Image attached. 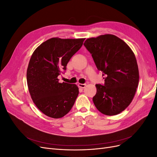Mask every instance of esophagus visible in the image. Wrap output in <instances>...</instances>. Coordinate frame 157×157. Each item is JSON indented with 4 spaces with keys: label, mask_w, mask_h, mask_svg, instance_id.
I'll return each mask as SVG.
<instances>
[{
    "label": "esophagus",
    "mask_w": 157,
    "mask_h": 157,
    "mask_svg": "<svg viewBox=\"0 0 157 157\" xmlns=\"http://www.w3.org/2000/svg\"><path fill=\"white\" fill-rule=\"evenodd\" d=\"M78 87L81 88H84L86 86V84H80V83H79L78 84Z\"/></svg>",
    "instance_id": "esophagus-1"
}]
</instances>
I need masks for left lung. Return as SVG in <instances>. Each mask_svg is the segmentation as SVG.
<instances>
[{"label":"left lung","mask_w":157,"mask_h":157,"mask_svg":"<svg viewBox=\"0 0 157 157\" xmlns=\"http://www.w3.org/2000/svg\"><path fill=\"white\" fill-rule=\"evenodd\" d=\"M101 71L104 84H96L93 101L104 115L119 114L130 105L139 83V70L134 52L125 42L107 34L90 38L84 43Z\"/></svg>","instance_id":"8db88e82"}]
</instances>
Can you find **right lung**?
I'll return each instance as SVG.
<instances>
[{
  "instance_id": "1",
  "label": "right lung",
  "mask_w": 157,
  "mask_h": 157,
  "mask_svg": "<svg viewBox=\"0 0 157 157\" xmlns=\"http://www.w3.org/2000/svg\"><path fill=\"white\" fill-rule=\"evenodd\" d=\"M84 40L52 38L33 53L27 70V86L33 102L46 116L61 118L73 107L78 88L76 84L60 83L58 77L66 70Z\"/></svg>"
}]
</instances>
